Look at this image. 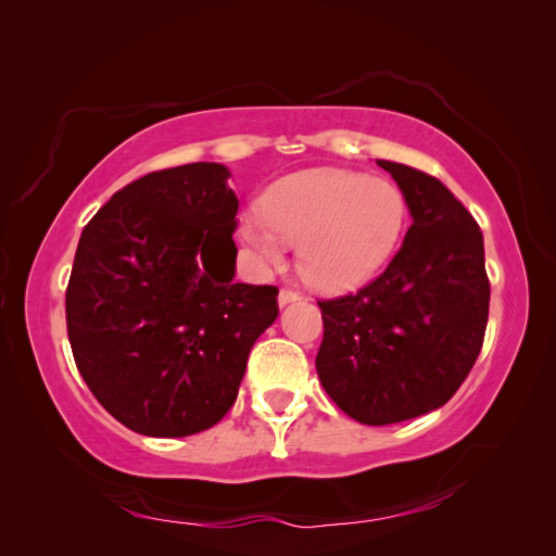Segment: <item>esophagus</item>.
<instances>
[{
    "instance_id": "esophagus-1",
    "label": "esophagus",
    "mask_w": 556,
    "mask_h": 556,
    "mask_svg": "<svg viewBox=\"0 0 556 556\" xmlns=\"http://www.w3.org/2000/svg\"><path fill=\"white\" fill-rule=\"evenodd\" d=\"M294 302H299V294L292 292V289H281L279 296H277V304L287 306V304H294Z\"/></svg>"
}]
</instances>
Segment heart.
<instances>
[{"label":"heart","mask_w":556,"mask_h":556,"mask_svg":"<svg viewBox=\"0 0 556 556\" xmlns=\"http://www.w3.org/2000/svg\"><path fill=\"white\" fill-rule=\"evenodd\" d=\"M405 198L393 182L314 167L271 185L262 207L237 217V237L260 269H277L296 244V269L319 292L374 279L399 247Z\"/></svg>","instance_id":"heart-1"}]
</instances>
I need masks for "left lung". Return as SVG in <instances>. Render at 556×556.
Returning <instances> with one entry per match:
<instances>
[{"instance_id": "1", "label": "left lung", "mask_w": 556, "mask_h": 556, "mask_svg": "<svg viewBox=\"0 0 556 556\" xmlns=\"http://www.w3.org/2000/svg\"><path fill=\"white\" fill-rule=\"evenodd\" d=\"M399 185L413 225L401 250L356 294L319 302L316 374L339 408L364 426H391L440 408L460 389L488 326L482 232L438 178L378 161Z\"/></svg>"}]
</instances>
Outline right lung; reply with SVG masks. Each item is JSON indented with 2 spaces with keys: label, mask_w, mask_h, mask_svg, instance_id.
<instances>
[{
  "label": "right lung",
  "mask_w": 556,
  "mask_h": 556,
  "mask_svg": "<svg viewBox=\"0 0 556 556\" xmlns=\"http://www.w3.org/2000/svg\"><path fill=\"white\" fill-rule=\"evenodd\" d=\"M230 170L188 163L118 190L84 227L66 289L78 371L105 410L151 438L213 428L277 319V289L235 281Z\"/></svg>",
  "instance_id": "right-lung-1"
}]
</instances>
